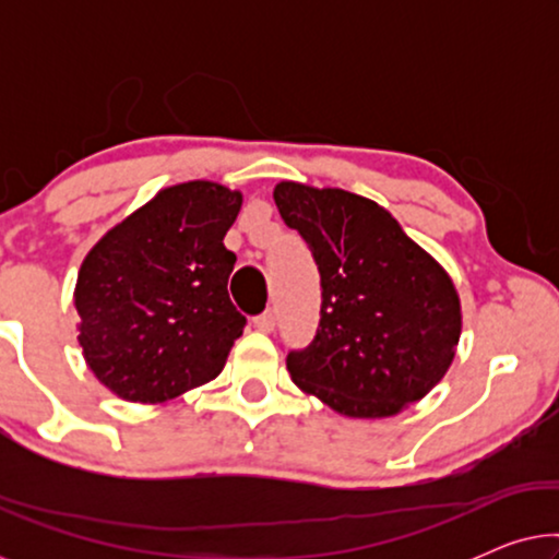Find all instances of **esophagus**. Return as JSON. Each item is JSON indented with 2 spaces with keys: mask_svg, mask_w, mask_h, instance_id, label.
<instances>
[{
  "mask_svg": "<svg viewBox=\"0 0 559 559\" xmlns=\"http://www.w3.org/2000/svg\"><path fill=\"white\" fill-rule=\"evenodd\" d=\"M274 323H277V316H274V310H264L262 316L254 318V328H257V331H262V333H272Z\"/></svg>",
  "mask_w": 559,
  "mask_h": 559,
  "instance_id": "34e87169",
  "label": "esophagus"
}]
</instances>
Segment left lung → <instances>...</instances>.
I'll return each mask as SVG.
<instances>
[{"instance_id": "obj_1", "label": "left lung", "mask_w": 559, "mask_h": 559, "mask_svg": "<svg viewBox=\"0 0 559 559\" xmlns=\"http://www.w3.org/2000/svg\"><path fill=\"white\" fill-rule=\"evenodd\" d=\"M274 203L320 272V323L287 371L346 417H392L445 377L461 338L448 272L392 213L341 188L280 182Z\"/></svg>"}]
</instances>
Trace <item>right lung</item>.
<instances>
[{
    "mask_svg": "<svg viewBox=\"0 0 559 559\" xmlns=\"http://www.w3.org/2000/svg\"><path fill=\"white\" fill-rule=\"evenodd\" d=\"M239 209V190L180 182L83 259L73 293L79 343L88 369L121 400H175L224 369L247 325L226 289L236 254L224 236Z\"/></svg>",
    "mask_w": 559,
    "mask_h": 559,
    "instance_id": "obj_1",
    "label": "right lung"
}]
</instances>
